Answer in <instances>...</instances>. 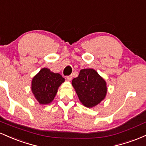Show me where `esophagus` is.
Instances as JSON below:
<instances>
[{
    "label": "esophagus",
    "instance_id": "obj_1",
    "mask_svg": "<svg viewBox=\"0 0 146 146\" xmlns=\"http://www.w3.org/2000/svg\"><path fill=\"white\" fill-rule=\"evenodd\" d=\"M72 78H73V76L72 75H69V76H67L66 77V79H67L68 81H71V80H72Z\"/></svg>",
    "mask_w": 146,
    "mask_h": 146
}]
</instances>
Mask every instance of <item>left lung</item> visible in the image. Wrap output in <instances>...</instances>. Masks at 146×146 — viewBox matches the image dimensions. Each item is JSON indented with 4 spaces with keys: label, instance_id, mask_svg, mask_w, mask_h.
<instances>
[{
    "label": "left lung",
    "instance_id": "obj_1",
    "mask_svg": "<svg viewBox=\"0 0 146 146\" xmlns=\"http://www.w3.org/2000/svg\"><path fill=\"white\" fill-rule=\"evenodd\" d=\"M72 86L80 102L88 108L96 106L106 96V82L93 68L80 70L78 77L72 80Z\"/></svg>",
    "mask_w": 146,
    "mask_h": 146
}]
</instances>
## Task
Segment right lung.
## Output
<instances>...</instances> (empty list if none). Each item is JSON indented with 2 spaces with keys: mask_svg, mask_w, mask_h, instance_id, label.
Here are the masks:
<instances>
[{
  "mask_svg": "<svg viewBox=\"0 0 146 146\" xmlns=\"http://www.w3.org/2000/svg\"><path fill=\"white\" fill-rule=\"evenodd\" d=\"M64 81L60 73L42 68L32 79L31 92L40 104H48L54 100L58 88Z\"/></svg>",
  "mask_w": 146,
  "mask_h": 146,
  "instance_id": "add662e5",
  "label": "right lung"
}]
</instances>
